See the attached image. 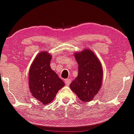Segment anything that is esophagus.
I'll return each instance as SVG.
<instances>
[{
    "instance_id": "obj_1",
    "label": "esophagus",
    "mask_w": 134,
    "mask_h": 134,
    "mask_svg": "<svg viewBox=\"0 0 134 134\" xmlns=\"http://www.w3.org/2000/svg\"><path fill=\"white\" fill-rule=\"evenodd\" d=\"M70 82H71V79H70V78H69V79H66L65 80V84L67 86H69V84H70Z\"/></svg>"
}]
</instances>
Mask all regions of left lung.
<instances>
[{
  "mask_svg": "<svg viewBox=\"0 0 134 134\" xmlns=\"http://www.w3.org/2000/svg\"><path fill=\"white\" fill-rule=\"evenodd\" d=\"M78 64V75L70 84V88L83 102L92 101L102 85L103 71L96 55L90 49L75 52Z\"/></svg>",
  "mask_w": 134,
  "mask_h": 134,
  "instance_id": "1",
  "label": "left lung"
}]
</instances>
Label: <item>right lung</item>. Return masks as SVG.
<instances>
[{"label":"right lung","instance_id":"right-lung-1","mask_svg":"<svg viewBox=\"0 0 134 134\" xmlns=\"http://www.w3.org/2000/svg\"><path fill=\"white\" fill-rule=\"evenodd\" d=\"M52 56L47 51L35 57L29 71V88L34 98L47 104L54 99L65 84L50 67Z\"/></svg>","mask_w":134,"mask_h":134}]
</instances>
